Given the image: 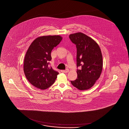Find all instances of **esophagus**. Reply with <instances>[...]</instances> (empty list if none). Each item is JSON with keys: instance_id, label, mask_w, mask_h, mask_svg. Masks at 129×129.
Here are the masks:
<instances>
[{"instance_id": "obj_1", "label": "esophagus", "mask_w": 129, "mask_h": 129, "mask_svg": "<svg viewBox=\"0 0 129 129\" xmlns=\"http://www.w3.org/2000/svg\"><path fill=\"white\" fill-rule=\"evenodd\" d=\"M61 72L62 73H67V72H69V70H61Z\"/></svg>"}]
</instances>
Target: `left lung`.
<instances>
[{
	"label": "left lung",
	"mask_w": 129,
	"mask_h": 129,
	"mask_svg": "<svg viewBox=\"0 0 129 129\" xmlns=\"http://www.w3.org/2000/svg\"><path fill=\"white\" fill-rule=\"evenodd\" d=\"M69 37L77 48V78L71 81L80 90L92 87L100 77L103 69V57L98 43L90 37L81 32L71 34Z\"/></svg>",
	"instance_id": "8db88e82"
}]
</instances>
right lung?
I'll use <instances>...</instances> for the list:
<instances>
[{
	"label": "right lung",
	"mask_w": 129,
	"mask_h": 129,
	"mask_svg": "<svg viewBox=\"0 0 129 129\" xmlns=\"http://www.w3.org/2000/svg\"><path fill=\"white\" fill-rule=\"evenodd\" d=\"M62 40L59 35L37 37L29 47L24 57L23 71L28 81L41 90L51 86L58 72L48 66L51 60V52Z\"/></svg>",
	"instance_id": "add662e5"
}]
</instances>
